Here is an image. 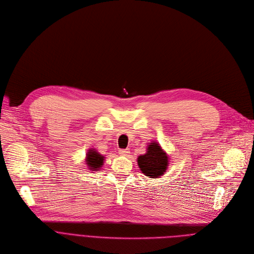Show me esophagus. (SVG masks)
<instances>
[{
	"label": "esophagus",
	"mask_w": 254,
	"mask_h": 254,
	"mask_svg": "<svg viewBox=\"0 0 254 254\" xmlns=\"http://www.w3.org/2000/svg\"><path fill=\"white\" fill-rule=\"evenodd\" d=\"M119 155H121V156H128L129 155V150H127V149L119 150Z\"/></svg>",
	"instance_id": "1"
}]
</instances>
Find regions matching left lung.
Returning a JSON list of instances; mask_svg holds the SVG:
<instances>
[{"label": "left lung", "instance_id": "left-lung-1", "mask_svg": "<svg viewBox=\"0 0 254 254\" xmlns=\"http://www.w3.org/2000/svg\"><path fill=\"white\" fill-rule=\"evenodd\" d=\"M146 153L138 156L137 162L142 173L149 178H159L164 175L169 164V157L159 143H149Z\"/></svg>", "mask_w": 254, "mask_h": 254}]
</instances>
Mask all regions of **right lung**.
<instances>
[{"instance_id": "right-lung-1", "label": "right lung", "mask_w": 254, "mask_h": 254, "mask_svg": "<svg viewBox=\"0 0 254 254\" xmlns=\"http://www.w3.org/2000/svg\"><path fill=\"white\" fill-rule=\"evenodd\" d=\"M105 157L101 155L96 149L90 148L86 154V165L90 171H98L104 164Z\"/></svg>"}]
</instances>
